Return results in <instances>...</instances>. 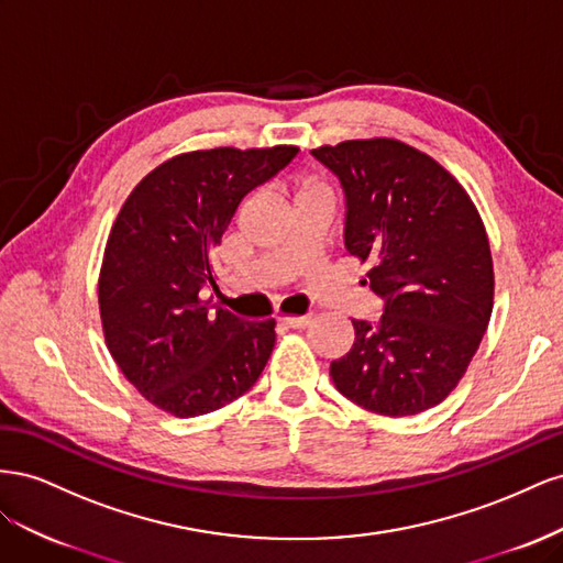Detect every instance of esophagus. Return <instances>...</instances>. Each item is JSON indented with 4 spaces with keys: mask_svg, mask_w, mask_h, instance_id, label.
<instances>
[{
    "mask_svg": "<svg viewBox=\"0 0 563 563\" xmlns=\"http://www.w3.org/2000/svg\"><path fill=\"white\" fill-rule=\"evenodd\" d=\"M279 321L284 323V327H288V329H305V327H310L312 317H310V314H302V317H279Z\"/></svg>",
    "mask_w": 563,
    "mask_h": 563,
    "instance_id": "34e87169",
    "label": "esophagus"
}]
</instances>
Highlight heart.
Masks as SVG:
<instances>
[{
    "instance_id": "heart-1",
    "label": "heart",
    "mask_w": 563,
    "mask_h": 563,
    "mask_svg": "<svg viewBox=\"0 0 563 563\" xmlns=\"http://www.w3.org/2000/svg\"><path fill=\"white\" fill-rule=\"evenodd\" d=\"M308 192H314V190H302V192H300V195H308Z\"/></svg>"
}]
</instances>
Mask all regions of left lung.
I'll return each instance as SVG.
<instances>
[{
    "instance_id": "1",
    "label": "left lung",
    "mask_w": 563,
    "mask_h": 563,
    "mask_svg": "<svg viewBox=\"0 0 563 563\" xmlns=\"http://www.w3.org/2000/svg\"><path fill=\"white\" fill-rule=\"evenodd\" d=\"M345 197V251L383 300L378 321L352 319L354 345L331 362L340 395L404 418L444 401L479 347L493 310V261L479 213L424 152L391 141L312 150Z\"/></svg>"
}]
</instances>
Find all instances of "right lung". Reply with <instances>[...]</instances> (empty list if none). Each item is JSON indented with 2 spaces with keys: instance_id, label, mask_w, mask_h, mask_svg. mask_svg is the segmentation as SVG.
Returning <instances> with one entry per match:
<instances>
[{
  "instance_id": "1",
  "label": "right lung",
  "mask_w": 563,
  "mask_h": 563,
  "mask_svg": "<svg viewBox=\"0 0 563 563\" xmlns=\"http://www.w3.org/2000/svg\"><path fill=\"white\" fill-rule=\"evenodd\" d=\"M298 147L197 150L147 174L119 211L98 279L117 366L141 395L195 418L249 391L275 347V319L240 321L218 291L211 249L242 199L294 162Z\"/></svg>"
}]
</instances>
